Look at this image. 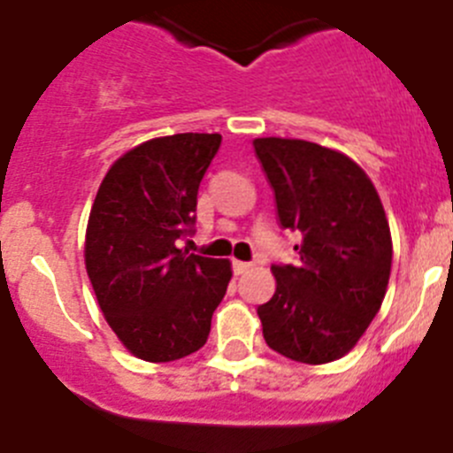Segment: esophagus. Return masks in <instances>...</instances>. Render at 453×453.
Returning <instances> with one entry per match:
<instances>
[{"label": "esophagus", "instance_id": "obj_1", "mask_svg": "<svg viewBox=\"0 0 453 453\" xmlns=\"http://www.w3.org/2000/svg\"><path fill=\"white\" fill-rule=\"evenodd\" d=\"M250 268H252V264H248V262H239V259H234V262H232V271H234V275H243V273L250 271Z\"/></svg>", "mask_w": 453, "mask_h": 453}]
</instances>
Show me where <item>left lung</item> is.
Returning a JSON list of instances; mask_svg holds the SVG:
<instances>
[{
    "label": "left lung",
    "instance_id": "left-lung-1",
    "mask_svg": "<svg viewBox=\"0 0 453 453\" xmlns=\"http://www.w3.org/2000/svg\"><path fill=\"white\" fill-rule=\"evenodd\" d=\"M255 156L282 230L300 234L296 264H273L275 293L257 313L268 348L329 364L364 336L384 303L393 262L388 219L365 171L338 150L262 137Z\"/></svg>",
    "mask_w": 453,
    "mask_h": 453
}]
</instances>
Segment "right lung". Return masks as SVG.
<instances>
[{
  "label": "right lung",
  "instance_id": "1",
  "mask_svg": "<svg viewBox=\"0 0 453 453\" xmlns=\"http://www.w3.org/2000/svg\"><path fill=\"white\" fill-rule=\"evenodd\" d=\"M221 146L219 133H178L144 142L110 166L85 232V268L105 320L150 364L205 345L226 296L227 259L189 255L196 196Z\"/></svg>",
  "mask_w": 453,
  "mask_h": 453
}]
</instances>
